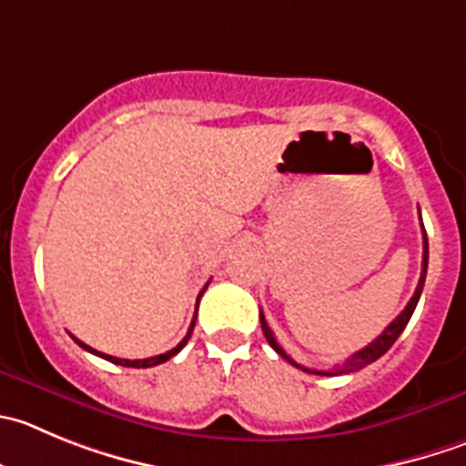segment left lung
I'll return each mask as SVG.
<instances>
[{
  "mask_svg": "<svg viewBox=\"0 0 466 466\" xmlns=\"http://www.w3.org/2000/svg\"><path fill=\"white\" fill-rule=\"evenodd\" d=\"M420 228H423V221H420ZM425 272H428V236H425V228H423V265H420V279H419V286H416L414 295H411V299H410V302H407V307L402 309L400 316H398L396 320H393L391 325H389L387 329H384L382 334H380L378 339L373 340V343H369V345H366V348H361V350H359V352H354L352 357H350L348 361L343 363V366H339V369H334V370H311V369H304V366H299V363H297V361H292V359L286 354V350H283L281 345L277 343V339H274V334H272V329H269V327H268V320H265L263 311H260V327H263V334H265V339H268V343L272 345V348L277 350V352L281 354V357L286 359L288 363L297 366V369H302V370H307V373H313V375H345V373H354V370H359V369H363V366H369V363L378 361V359L382 357V354L387 352V350L391 348L393 343H396L398 336L402 334V329H405L407 322H410V318H411V313H414L416 304H419V297H420V292H423Z\"/></svg>",
  "mask_w": 466,
  "mask_h": 466,
  "instance_id": "left-lung-1",
  "label": "left lung"
}]
</instances>
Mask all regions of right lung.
<instances>
[{"label":"right lung","instance_id":"right-lung-1","mask_svg":"<svg viewBox=\"0 0 466 466\" xmlns=\"http://www.w3.org/2000/svg\"><path fill=\"white\" fill-rule=\"evenodd\" d=\"M206 288H208V283H206ZM206 288H203V290H206ZM203 290H201V295H203ZM201 295H198V299H201ZM198 299H197V307H198ZM194 322H197V316H194V320H192V327H189L187 336H185V339L180 340V343L176 345L174 350H169V352H164V354H157V357H148V359H132V361H130V359H118V357H109V354L97 352V350L88 348L86 343H82V340H77V339H75V336H73V340H75V343L79 345V348H84V350H86V352H93V354H97V357L107 359V361H112V363H118V366H127V369H150V366H157V363L169 361V359L174 357V354H178L180 350H183L185 345H187L189 336H192V329H194Z\"/></svg>","mask_w":466,"mask_h":466}]
</instances>
